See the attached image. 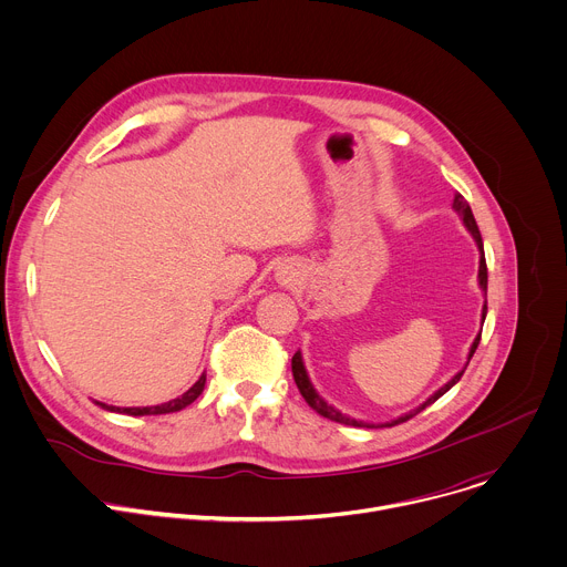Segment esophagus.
I'll return each mask as SVG.
<instances>
[{
  "instance_id": "1",
  "label": "esophagus",
  "mask_w": 567,
  "mask_h": 567,
  "mask_svg": "<svg viewBox=\"0 0 567 567\" xmlns=\"http://www.w3.org/2000/svg\"><path fill=\"white\" fill-rule=\"evenodd\" d=\"M295 277H297V270L292 266H281L277 270V281H281V284H292Z\"/></svg>"
}]
</instances>
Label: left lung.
Masks as SVG:
<instances>
[{
    "instance_id": "8db88e82",
    "label": "left lung",
    "mask_w": 567,
    "mask_h": 567,
    "mask_svg": "<svg viewBox=\"0 0 567 567\" xmlns=\"http://www.w3.org/2000/svg\"><path fill=\"white\" fill-rule=\"evenodd\" d=\"M453 209L460 214V218H462V223L466 225V229L471 231V236L475 238V243H477V249H480V270H477V279H480V288L486 292V281H488V275H486V259H484V243H482V236H480V229H477V223H475V216H473V212H471V205L464 200V196L462 194H455V200H453ZM484 318H486V303L482 306V322H484ZM480 338H482V333H477V338L473 340V344H471V351H468V362H471V358H473V353H475V349H477V344H480ZM468 362L464 364V369L462 371H457L453 379L444 385V388H439L430 399H425L419 408H414V410H410V412H405V414H401L399 419H392V421H388V423H364V421H358V419H351V416H347V414H342L340 410H336L333 405H329L318 392H316V388H312V383H310V379H308V373H306V367H303V360H301V351H297L295 355H292V375H295V383H297V388H299V392H301V396L306 399V403L316 410L318 414H322V416H327V419H331V421H338V423H344V425H358V427H392V425H399V423H403V421H410L412 416H416L419 412H423L427 405H432L436 399H442L460 379L464 375V371H466V367H468Z\"/></svg>"
}]
</instances>
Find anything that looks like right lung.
<instances>
[{
    "label": "right lung",
    "instance_id": "right-lung-1",
    "mask_svg": "<svg viewBox=\"0 0 567 567\" xmlns=\"http://www.w3.org/2000/svg\"><path fill=\"white\" fill-rule=\"evenodd\" d=\"M205 383H207V373H203L200 379L194 383V388H188L182 396L168 401V403H162V405H151V408H116V405H107V403H101V401H94L99 408L107 410V412H118V414H128V416H144V414H168V412H179L182 408L192 405L205 390Z\"/></svg>",
    "mask_w": 567,
    "mask_h": 567
}]
</instances>
